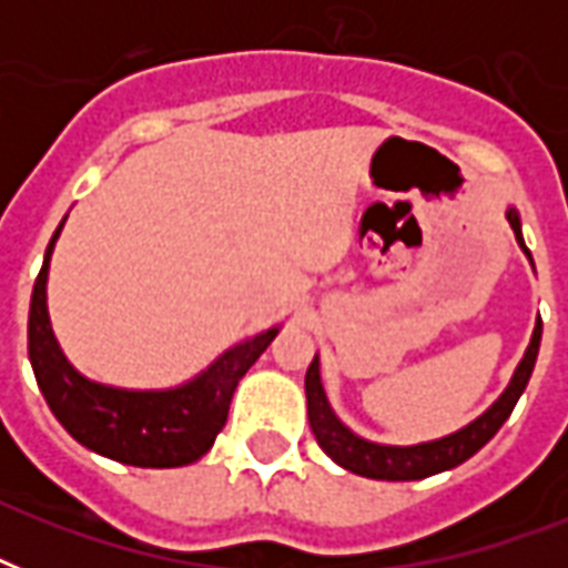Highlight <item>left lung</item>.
Segmentation results:
<instances>
[{"label": "left lung", "mask_w": 568, "mask_h": 568, "mask_svg": "<svg viewBox=\"0 0 568 568\" xmlns=\"http://www.w3.org/2000/svg\"><path fill=\"white\" fill-rule=\"evenodd\" d=\"M507 221H510L513 232H516L519 247L525 250L530 258V250L525 247V239H521L519 212H516V209H507ZM530 265H534V262H530ZM539 342H542V318H537L530 345L528 351H525V356H521L516 374H513L510 386L504 388V395L498 397L480 418H475V422L468 424V427H463V430L450 433V436L422 442V445H406V448L368 442L363 439V436H356L354 430H347L345 424L338 422L336 413H333V406H329L327 395H324V386H321V365L318 356H315L310 368H306L310 427L312 433H315V439H318L321 448H324V454L336 459L338 466L347 468V471H354V475L372 477V480H422V477L439 475V471H448V468L466 463L468 457H475L477 450L484 448L486 442L501 430V424L510 418L513 406H516V400H519L525 386H528L530 374H534Z\"/></svg>", "instance_id": "left-lung-1"}]
</instances>
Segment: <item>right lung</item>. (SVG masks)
<instances>
[{
	"instance_id": "add662e5",
	"label": "right lung",
	"mask_w": 568,
	"mask_h": 568,
	"mask_svg": "<svg viewBox=\"0 0 568 568\" xmlns=\"http://www.w3.org/2000/svg\"><path fill=\"white\" fill-rule=\"evenodd\" d=\"M64 221L49 241L29 310V359L49 409L84 448L126 466L176 468L196 463L223 430L239 379L265 354L280 327L230 347L203 374L176 388L132 392L93 383L67 363L47 312L49 256Z\"/></svg>"
}]
</instances>
